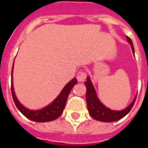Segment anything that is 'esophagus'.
<instances>
[{
  "label": "esophagus",
  "instance_id": "34e87169",
  "mask_svg": "<svg viewBox=\"0 0 148 148\" xmlns=\"http://www.w3.org/2000/svg\"><path fill=\"white\" fill-rule=\"evenodd\" d=\"M86 77H87V74L84 71H80L77 73V81L81 82V81H85Z\"/></svg>",
  "mask_w": 148,
  "mask_h": 148
}]
</instances>
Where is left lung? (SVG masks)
I'll list each match as a JSON object with an SVG mask.
<instances>
[{"label":"left lung","instance_id":"left-lung-1","mask_svg":"<svg viewBox=\"0 0 148 148\" xmlns=\"http://www.w3.org/2000/svg\"><path fill=\"white\" fill-rule=\"evenodd\" d=\"M127 39L128 42L131 44V48L133 53L134 54V48L133 43L130 38L127 37ZM86 88H87V93H86V101H87V105H88V109L89 111V114L94 119L102 122H113L118 121L121 119L124 116H126L131 108H133L134 102H135L136 97L135 96L134 101L129 104L125 109L122 110H113L101 103V102L99 101L98 97L97 96L95 89L94 88V85L92 84V82L90 81V79L89 77H88L87 81L84 82Z\"/></svg>","mask_w":148,"mask_h":148}]
</instances>
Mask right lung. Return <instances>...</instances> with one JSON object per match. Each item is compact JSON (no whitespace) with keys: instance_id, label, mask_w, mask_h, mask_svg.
<instances>
[{"instance_id":"right-lung-1","label":"right lung","mask_w":148,"mask_h":148,"mask_svg":"<svg viewBox=\"0 0 148 148\" xmlns=\"http://www.w3.org/2000/svg\"><path fill=\"white\" fill-rule=\"evenodd\" d=\"M77 83V81L76 78L72 79L71 81H70L69 83H67L64 88H63L60 95H58L57 98L52 103L40 110H28L20 103L14 94L12 81H11V94H12L13 100L14 101L16 107L27 118L36 122H48L57 119L62 114L70 91Z\"/></svg>"}]
</instances>
